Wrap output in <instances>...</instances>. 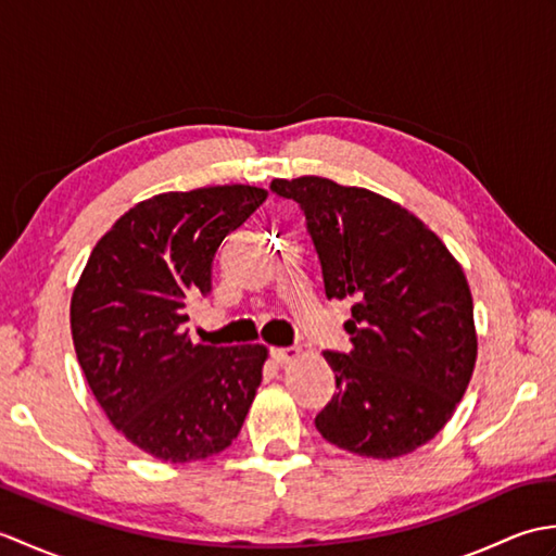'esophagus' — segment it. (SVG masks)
<instances>
[{"label": "esophagus", "instance_id": "34e87169", "mask_svg": "<svg viewBox=\"0 0 556 556\" xmlns=\"http://www.w3.org/2000/svg\"><path fill=\"white\" fill-rule=\"evenodd\" d=\"M301 356L299 346H281V349H271V358L277 363H291Z\"/></svg>", "mask_w": 556, "mask_h": 556}]
</instances>
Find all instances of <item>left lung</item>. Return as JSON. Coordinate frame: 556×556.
<instances>
[{
    "mask_svg": "<svg viewBox=\"0 0 556 556\" xmlns=\"http://www.w3.org/2000/svg\"><path fill=\"white\" fill-rule=\"evenodd\" d=\"M308 219L327 299H351L349 353H323L339 392L317 413L327 442L368 458L428 444L452 420L478 358L473 296L428 224L368 188L275 179Z\"/></svg>",
    "mask_w": 556,
    "mask_h": 556,
    "instance_id": "1",
    "label": "left lung"
}]
</instances>
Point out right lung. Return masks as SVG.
Returning <instances> with one entry per match:
<instances>
[{"label":"right lung","mask_w":556,"mask_h":556,"mask_svg":"<svg viewBox=\"0 0 556 556\" xmlns=\"http://www.w3.org/2000/svg\"><path fill=\"white\" fill-rule=\"evenodd\" d=\"M265 198V188L243 184L152 195L112 224L71 293L90 392L128 442L160 460L224 452L263 382L265 344H195L184 308L210 291L224 236Z\"/></svg>","instance_id":"1"}]
</instances>
